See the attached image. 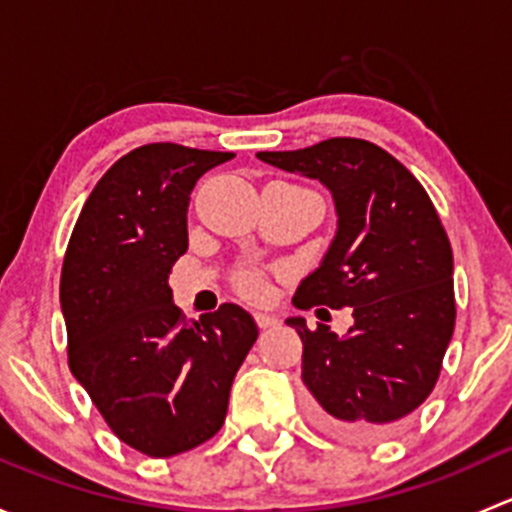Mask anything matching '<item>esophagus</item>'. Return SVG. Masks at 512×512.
Masks as SVG:
<instances>
[{
	"label": "esophagus",
	"instance_id": "esophagus-1",
	"mask_svg": "<svg viewBox=\"0 0 512 512\" xmlns=\"http://www.w3.org/2000/svg\"><path fill=\"white\" fill-rule=\"evenodd\" d=\"M255 322H257V327H260V329L277 327V317H270V314H262V312L255 314Z\"/></svg>",
	"mask_w": 512,
	"mask_h": 512
}]
</instances>
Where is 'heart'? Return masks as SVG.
<instances>
[{
    "instance_id": "b5f03b06",
    "label": "heart",
    "mask_w": 512,
    "mask_h": 512,
    "mask_svg": "<svg viewBox=\"0 0 512 512\" xmlns=\"http://www.w3.org/2000/svg\"><path fill=\"white\" fill-rule=\"evenodd\" d=\"M237 287H240V292L250 299H257L265 294V285H262L260 277L252 275V272H245V275L237 277Z\"/></svg>"
}]
</instances>
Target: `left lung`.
Instances as JSON below:
<instances>
[{
  "mask_svg": "<svg viewBox=\"0 0 512 512\" xmlns=\"http://www.w3.org/2000/svg\"><path fill=\"white\" fill-rule=\"evenodd\" d=\"M257 158L319 180L337 208V235L292 304L352 307L354 324L337 337L327 324L287 319L302 339L314 423L344 441L394 436L436 386L456 327L453 252L441 218L414 175L361 138Z\"/></svg>",
  "mask_w": 512,
  "mask_h": 512,
  "instance_id": "obj_1",
  "label": "left lung"
}]
</instances>
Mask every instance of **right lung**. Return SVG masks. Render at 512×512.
Instances as JSON below:
<instances>
[{"instance_id": "add662e5", "label": "right lung", "mask_w": 512, "mask_h": 512, "mask_svg": "<svg viewBox=\"0 0 512 512\" xmlns=\"http://www.w3.org/2000/svg\"><path fill=\"white\" fill-rule=\"evenodd\" d=\"M232 153L148 143L81 208L61 267L69 369L113 433L151 458L213 438L257 324L237 304L188 322L168 275L188 250L190 193Z\"/></svg>"}]
</instances>
